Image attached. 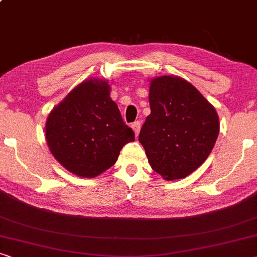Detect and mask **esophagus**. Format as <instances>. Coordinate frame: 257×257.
<instances>
[{"label": "esophagus", "mask_w": 257, "mask_h": 257, "mask_svg": "<svg viewBox=\"0 0 257 257\" xmlns=\"http://www.w3.org/2000/svg\"><path fill=\"white\" fill-rule=\"evenodd\" d=\"M141 125H142V124H141V121H135L132 124V127L134 129V132H135V135L136 136L139 135V133H140V130H141Z\"/></svg>", "instance_id": "obj_1"}]
</instances>
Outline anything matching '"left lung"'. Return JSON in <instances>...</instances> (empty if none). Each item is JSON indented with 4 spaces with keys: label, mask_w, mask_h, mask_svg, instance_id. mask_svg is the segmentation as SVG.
I'll return each instance as SVG.
<instances>
[{
    "label": "left lung",
    "mask_w": 257,
    "mask_h": 257,
    "mask_svg": "<svg viewBox=\"0 0 257 257\" xmlns=\"http://www.w3.org/2000/svg\"><path fill=\"white\" fill-rule=\"evenodd\" d=\"M149 102L139 140L151 168L166 180L185 178L211 154L218 114L193 85L171 75L151 80Z\"/></svg>",
    "instance_id": "8db88e82"
}]
</instances>
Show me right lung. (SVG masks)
Listing matches in <instances>:
<instances>
[{
	"label": "right lung",
	"instance_id": "right-lung-1",
	"mask_svg": "<svg viewBox=\"0 0 257 257\" xmlns=\"http://www.w3.org/2000/svg\"><path fill=\"white\" fill-rule=\"evenodd\" d=\"M109 92L106 81L82 82L53 108L46 121L52 155L77 176L93 178L106 171L123 146L135 141Z\"/></svg>",
	"mask_w": 257,
	"mask_h": 257
}]
</instances>
